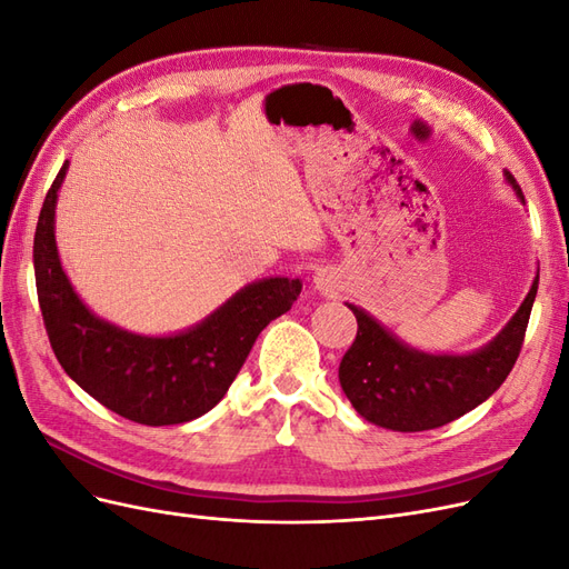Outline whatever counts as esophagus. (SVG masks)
Listing matches in <instances>:
<instances>
[{
  "mask_svg": "<svg viewBox=\"0 0 569 569\" xmlns=\"http://www.w3.org/2000/svg\"><path fill=\"white\" fill-rule=\"evenodd\" d=\"M316 287H318L320 291H332V287H335L332 274H327V270H320V272L316 274Z\"/></svg>",
  "mask_w": 569,
  "mask_h": 569,
  "instance_id": "obj_1",
  "label": "esophagus"
}]
</instances>
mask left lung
Returning a JSON list of instances; mask_svg holds the SVG:
<instances>
[{
	"label": "left lung",
	"mask_w": 569,
	"mask_h": 569,
	"mask_svg": "<svg viewBox=\"0 0 569 569\" xmlns=\"http://www.w3.org/2000/svg\"><path fill=\"white\" fill-rule=\"evenodd\" d=\"M506 176L525 201L520 184ZM537 289L539 274L503 332L470 356L412 351L366 311L349 306L358 332L339 363L343 393L366 420L396 432H425L458 420L506 382L522 351Z\"/></svg>",
	"instance_id": "obj_1"
}]
</instances>
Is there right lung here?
Returning <instances> with one entry per match:
<instances>
[{
  "instance_id": "add662e5",
  "label": "right lung",
  "mask_w": 569,
  "mask_h": 569,
  "mask_svg": "<svg viewBox=\"0 0 569 569\" xmlns=\"http://www.w3.org/2000/svg\"><path fill=\"white\" fill-rule=\"evenodd\" d=\"M68 161L44 197L32 244L38 301L57 360L71 380L120 418L161 427L209 412L228 393L263 327L301 295L299 280L249 284L194 330L140 337L99 320L78 299L59 263L57 192Z\"/></svg>"
}]
</instances>
